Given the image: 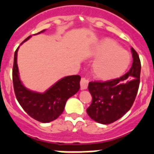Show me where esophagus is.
<instances>
[{
    "label": "esophagus",
    "mask_w": 154,
    "mask_h": 154,
    "mask_svg": "<svg viewBox=\"0 0 154 154\" xmlns=\"http://www.w3.org/2000/svg\"><path fill=\"white\" fill-rule=\"evenodd\" d=\"M89 83V79H86V77H82L81 79V81H80V86H81V89L82 90H86L88 86Z\"/></svg>",
    "instance_id": "obj_1"
}]
</instances>
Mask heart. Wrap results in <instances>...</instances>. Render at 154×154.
<instances>
[{"label": "heart", "instance_id": "1", "mask_svg": "<svg viewBox=\"0 0 154 154\" xmlns=\"http://www.w3.org/2000/svg\"><path fill=\"white\" fill-rule=\"evenodd\" d=\"M92 72L101 80L115 79L124 74L130 64L131 57L119 43L110 38L104 39L95 50Z\"/></svg>", "mask_w": 154, "mask_h": 154}]
</instances>
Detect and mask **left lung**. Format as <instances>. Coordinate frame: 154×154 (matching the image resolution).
I'll list each match as a JSON object with an SVG mask.
<instances>
[{"label":"left lung","instance_id":"obj_1","mask_svg":"<svg viewBox=\"0 0 154 154\" xmlns=\"http://www.w3.org/2000/svg\"><path fill=\"white\" fill-rule=\"evenodd\" d=\"M133 63L129 72L116 79L89 82L92 102L86 109L89 116L99 124H109L121 118L131 108L140 83L141 62L131 48Z\"/></svg>","mask_w":154,"mask_h":154}]
</instances>
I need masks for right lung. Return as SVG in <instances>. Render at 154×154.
Returning a JSON list of instances; mask_svg holds the SVG:
<instances>
[{"mask_svg": "<svg viewBox=\"0 0 154 154\" xmlns=\"http://www.w3.org/2000/svg\"><path fill=\"white\" fill-rule=\"evenodd\" d=\"M43 31L45 30L38 34ZM30 37L26 38L21 45ZM18 49L19 47L15 52L12 69L14 91L17 101L24 111L34 120L42 123H49L56 120L63 112L67 100L79 90L81 77L78 75L66 76L42 94L30 91L20 81L17 64Z\"/></svg>", "mask_w": 154, "mask_h": 154, "instance_id": "right-lung-1", "label": "right lung"}]
</instances>
